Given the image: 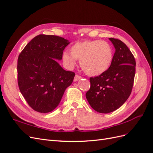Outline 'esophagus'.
<instances>
[{
	"label": "esophagus",
	"mask_w": 153,
	"mask_h": 153,
	"mask_svg": "<svg viewBox=\"0 0 153 153\" xmlns=\"http://www.w3.org/2000/svg\"><path fill=\"white\" fill-rule=\"evenodd\" d=\"M81 78H82V77L78 75H76L75 76V78H74V82H76L78 80H79L80 79H81Z\"/></svg>",
	"instance_id": "esophagus-1"
}]
</instances>
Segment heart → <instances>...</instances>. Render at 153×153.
Instances as JSON below:
<instances>
[{
	"label": "heart",
	"mask_w": 153,
	"mask_h": 153,
	"mask_svg": "<svg viewBox=\"0 0 153 153\" xmlns=\"http://www.w3.org/2000/svg\"><path fill=\"white\" fill-rule=\"evenodd\" d=\"M114 50L108 42L101 40H85L74 44L70 53L64 52L62 60L65 66L72 69L76 60L87 75L98 76L110 68L114 59Z\"/></svg>",
	"instance_id": "b5f03b06"
}]
</instances>
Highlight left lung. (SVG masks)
<instances>
[{"label":"left lung","instance_id":"left-lung-1","mask_svg":"<svg viewBox=\"0 0 153 153\" xmlns=\"http://www.w3.org/2000/svg\"><path fill=\"white\" fill-rule=\"evenodd\" d=\"M109 40L115 49L112 63L105 73L90 78V89L85 94L91 107L103 114L114 112L126 102L135 75L136 62L131 51L121 40Z\"/></svg>","mask_w":153,"mask_h":153}]
</instances>
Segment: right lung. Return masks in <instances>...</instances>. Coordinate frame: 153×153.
<instances>
[{
	"mask_svg": "<svg viewBox=\"0 0 153 153\" xmlns=\"http://www.w3.org/2000/svg\"><path fill=\"white\" fill-rule=\"evenodd\" d=\"M70 42L61 37L36 36L18 56V83L30 107L41 113L53 111L61 102L64 91L75 74L59 65L63 50Z\"/></svg>",
	"mask_w": 153,
	"mask_h": 153,
	"instance_id": "add662e5",
	"label": "right lung"
}]
</instances>
